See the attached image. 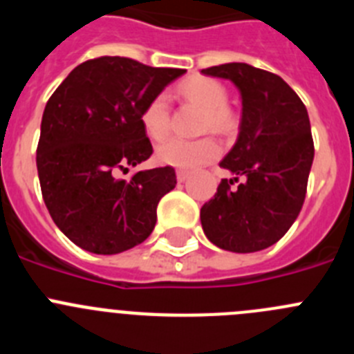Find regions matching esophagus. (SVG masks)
<instances>
[{
    "label": "esophagus",
    "instance_id": "obj_1",
    "mask_svg": "<svg viewBox=\"0 0 354 354\" xmlns=\"http://www.w3.org/2000/svg\"><path fill=\"white\" fill-rule=\"evenodd\" d=\"M187 177H189V171L183 170V168H179V170H177V180H179V183H184Z\"/></svg>",
    "mask_w": 354,
    "mask_h": 354
}]
</instances>
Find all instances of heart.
I'll return each mask as SVG.
<instances>
[{
    "label": "heart",
    "mask_w": 354,
    "mask_h": 354,
    "mask_svg": "<svg viewBox=\"0 0 354 354\" xmlns=\"http://www.w3.org/2000/svg\"><path fill=\"white\" fill-rule=\"evenodd\" d=\"M179 95L187 102L203 109L202 129H212L221 135H228L235 129V113L226 106L228 93L221 82L203 75L187 77L177 87ZM142 126L152 140H163L170 129V106L165 95H156L145 103L140 115ZM219 156V144L212 137H202L196 140L168 138L158 147L156 160L161 165L175 168H194Z\"/></svg>",
    "instance_id": "1"
}]
</instances>
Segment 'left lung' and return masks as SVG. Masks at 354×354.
I'll use <instances>...</instances> for the list:
<instances>
[{
  "label": "left lung",
  "instance_id": "8db88e82",
  "mask_svg": "<svg viewBox=\"0 0 354 354\" xmlns=\"http://www.w3.org/2000/svg\"><path fill=\"white\" fill-rule=\"evenodd\" d=\"M228 79L242 96L241 133L219 167L232 171L200 210L202 228L217 248L256 252L281 241L302 210L314 160L309 113L275 73L245 63L202 70ZM239 176L246 180L232 188Z\"/></svg>",
  "mask_w": 354,
  "mask_h": 354
}]
</instances>
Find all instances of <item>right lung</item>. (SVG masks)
Listing matches in <instances>:
<instances>
[{"instance_id":"add662e5","label":"right lung","mask_w":354,"mask_h":354,"mask_svg":"<svg viewBox=\"0 0 354 354\" xmlns=\"http://www.w3.org/2000/svg\"><path fill=\"white\" fill-rule=\"evenodd\" d=\"M129 57L103 56L70 71L41 118L37 168L52 221L73 244L118 254L142 244L156 209L177 184L171 167L119 179L152 154L140 115L152 96L184 75Z\"/></svg>"}]
</instances>
